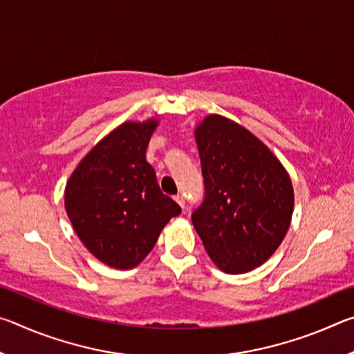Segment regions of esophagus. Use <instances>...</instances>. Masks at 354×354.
Instances as JSON below:
<instances>
[{
    "mask_svg": "<svg viewBox=\"0 0 354 354\" xmlns=\"http://www.w3.org/2000/svg\"><path fill=\"white\" fill-rule=\"evenodd\" d=\"M175 201H176V203H178V205H179V206H181L183 209L185 207V200H184V196H183L181 194H179V195H176V196H175Z\"/></svg>",
    "mask_w": 354,
    "mask_h": 354,
    "instance_id": "esophagus-1",
    "label": "esophagus"
}]
</instances>
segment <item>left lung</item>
Masks as SVG:
<instances>
[{
  "instance_id": "obj_1",
  "label": "left lung",
  "mask_w": 354,
  "mask_h": 354,
  "mask_svg": "<svg viewBox=\"0 0 354 354\" xmlns=\"http://www.w3.org/2000/svg\"><path fill=\"white\" fill-rule=\"evenodd\" d=\"M205 200L192 223L215 266L231 274L262 266L283 242L293 187L277 156L241 124L207 115L195 129Z\"/></svg>"
}]
</instances>
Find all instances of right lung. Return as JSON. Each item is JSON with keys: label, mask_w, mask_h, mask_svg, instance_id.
<instances>
[{"label": "right lung", "mask_w": 354, "mask_h": 354, "mask_svg": "<svg viewBox=\"0 0 354 354\" xmlns=\"http://www.w3.org/2000/svg\"><path fill=\"white\" fill-rule=\"evenodd\" d=\"M158 120L127 122L100 140L65 187L77 237L106 266L128 270L145 259L171 217L181 214L147 162Z\"/></svg>", "instance_id": "add662e5"}]
</instances>
